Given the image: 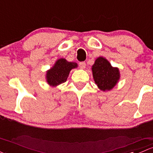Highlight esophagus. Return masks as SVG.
Instances as JSON below:
<instances>
[{"mask_svg":"<svg viewBox=\"0 0 153 153\" xmlns=\"http://www.w3.org/2000/svg\"><path fill=\"white\" fill-rule=\"evenodd\" d=\"M79 67L81 69H85L86 68V63L84 62H81L79 63Z\"/></svg>","mask_w":153,"mask_h":153,"instance_id":"1","label":"esophagus"}]
</instances>
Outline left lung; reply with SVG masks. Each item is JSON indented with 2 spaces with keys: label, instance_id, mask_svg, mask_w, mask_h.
<instances>
[{
  "label": "left lung",
  "instance_id": "1",
  "mask_svg": "<svg viewBox=\"0 0 153 153\" xmlns=\"http://www.w3.org/2000/svg\"><path fill=\"white\" fill-rule=\"evenodd\" d=\"M91 69L94 81L102 91L111 89L120 79V71L118 69L112 67L102 57L96 59Z\"/></svg>",
  "mask_w": 153,
  "mask_h": 153
}]
</instances>
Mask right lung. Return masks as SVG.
I'll return each instance as SVG.
<instances>
[{"instance_id":"obj_1","label":"right lung","mask_w":153,"mask_h":153,"mask_svg":"<svg viewBox=\"0 0 153 153\" xmlns=\"http://www.w3.org/2000/svg\"><path fill=\"white\" fill-rule=\"evenodd\" d=\"M78 64L74 62H69L66 59H59L53 67L47 72V81L51 86L57 85L66 82L70 70L76 68Z\"/></svg>"}]
</instances>
